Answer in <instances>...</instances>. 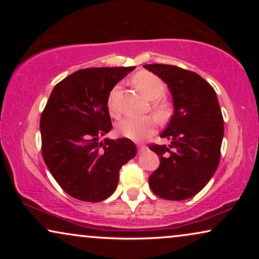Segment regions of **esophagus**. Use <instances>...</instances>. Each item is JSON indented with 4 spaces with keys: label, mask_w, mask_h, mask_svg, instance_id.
Listing matches in <instances>:
<instances>
[{
    "label": "esophagus",
    "mask_w": 259,
    "mask_h": 259,
    "mask_svg": "<svg viewBox=\"0 0 259 259\" xmlns=\"http://www.w3.org/2000/svg\"><path fill=\"white\" fill-rule=\"evenodd\" d=\"M146 145H144V144H139V145H138V151H139V152H143V151H145V150H146Z\"/></svg>",
    "instance_id": "esophagus-1"
}]
</instances>
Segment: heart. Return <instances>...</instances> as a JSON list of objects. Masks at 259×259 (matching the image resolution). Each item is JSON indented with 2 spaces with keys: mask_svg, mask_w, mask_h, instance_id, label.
Instances as JSON below:
<instances>
[{
  "mask_svg": "<svg viewBox=\"0 0 259 259\" xmlns=\"http://www.w3.org/2000/svg\"><path fill=\"white\" fill-rule=\"evenodd\" d=\"M133 83L150 100H157L165 93V84L161 79L155 74L141 70L133 76ZM120 91L119 86H114L109 92L107 99V108L112 118H119L121 114L116 98ZM152 111L158 118L164 119L168 113V106L165 101H155L152 105ZM157 121L152 116H143V118H126L116 123V132L120 136L128 138L132 140H141L151 136L154 132Z\"/></svg>",
  "mask_w": 259,
  "mask_h": 259,
  "instance_id": "heart-1",
  "label": "heart"
}]
</instances>
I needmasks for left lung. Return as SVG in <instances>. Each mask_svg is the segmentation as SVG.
Returning <instances> with one entry per match:
<instances>
[{
	"instance_id": "1",
	"label": "left lung",
	"mask_w": 259,
	"mask_h": 259,
	"mask_svg": "<svg viewBox=\"0 0 259 259\" xmlns=\"http://www.w3.org/2000/svg\"><path fill=\"white\" fill-rule=\"evenodd\" d=\"M167 83L175 113L161 138L166 145L150 144L160 165L148 178L160 198L184 200L201 191L219 165L224 119L213 87L197 73L171 65H145Z\"/></svg>"
}]
</instances>
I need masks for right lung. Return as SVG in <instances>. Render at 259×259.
Segmentation results:
<instances>
[{"label":"right lung","instance_id":"1","mask_svg":"<svg viewBox=\"0 0 259 259\" xmlns=\"http://www.w3.org/2000/svg\"><path fill=\"white\" fill-rule=\"evenodd\" d=\"M134 67L86 68L56 84L41 114L42 157L61 189L97 203L114 192L119 171L136 157L128 138L99 139L112 130L107 99Z\"/></svg>","mask_w":259,"mask_h":259}]
</instances>
